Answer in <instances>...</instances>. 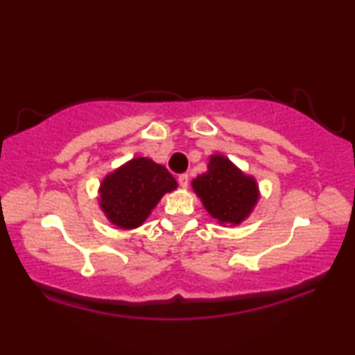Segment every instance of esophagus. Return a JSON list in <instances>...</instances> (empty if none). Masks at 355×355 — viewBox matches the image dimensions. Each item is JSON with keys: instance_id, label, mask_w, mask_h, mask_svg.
Here are the masks:
<instances>
[{"instance_id": "obj_1", "label": "esophagus", "mask_w": 355, "mask_h": 355, "mask_svg": "<svg viewBox=\"0 0 355 355\" xmlns=\"http://www.w3.org/2000/svg\"><path fill=\"white\" fill-rule=\"evenodd\" d=\"M178 182H179V186H181L182 189H187V186H189V174H181V176L178 178Z\"/></svg>"}]
</instances>
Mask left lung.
Here are the masks:
<instances>
[{
	"label": "left lung",
	"mask_w": 355,
	"mask_h": 355,
	"mask_svg": "<svg viewBox=\"0 0 355 355\" xmlns=\"http://www.w3.org/2000/svg\"><path fill=\"white\" fill-rule=\"evenodd\" d=\"M191 186L208 215L221 226L241 225L260 200L257 179L220 153L208 157L207 171L192 179Z\"/></svg>",
	"instance_id": "obj_1"
}]
</instances>
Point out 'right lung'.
<instances>
[{"mask_svg":"<svg viewBox=\"0 0 355 355\" xmlns=\"http://www.w3.org/2000/svg\"><path fill=\"white\" fill-rule=\"evenodd\" d=\"M176 189V179L163 164L135 157L101 179L96 200L111 225L130 231L142 226L164 193Z\"/></svg>","mask_w":355,"mask_h":355,"instance_id":"1","label":"right lung"}]
</instances>
